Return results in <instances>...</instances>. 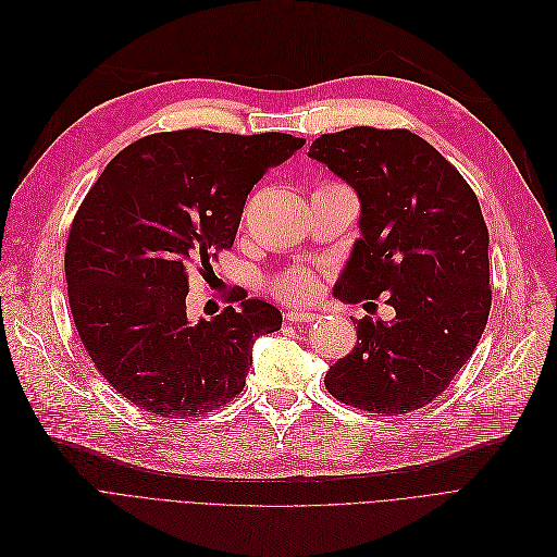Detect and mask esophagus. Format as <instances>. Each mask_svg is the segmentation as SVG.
<instances>
[{
  "label": "esophagus",
  "mask_w": 557,
  "mask_h": 557,
  "mask_svg": "<svg viewBox=\"0 0 557 557\" xmlns=\"http://www.w3.org/2000/svg\"><path fill=\"white\" fill-rule=\"evenodd\" d=\"M285 320L289 324H306V322H314L317 314L308 312V310H287L285 312Z\"/></svg>",
  "instance_id": "34e87169"
}]
</instances>
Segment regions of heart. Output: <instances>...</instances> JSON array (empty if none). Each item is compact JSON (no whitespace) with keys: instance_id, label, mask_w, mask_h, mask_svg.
<instances>
[{"instance_id":"b5f03b06","label":"heart","mask_w":557,"mask_h":557,"mask_svg":"<svg viewBox=\"0 0 557 557\" xmlns=\"http://www.w3.org/2000/svg\"><path fill=\"white\" fill-rule=\"evenodd\" d=\"M317 283L314 276L306 270H295L287 272L285 276H281L276 281V293L285 299V301H306L314 295Z\"/></svg>"}]
</instances>
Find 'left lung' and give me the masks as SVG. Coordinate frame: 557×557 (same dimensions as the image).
Returning a JSON list of instances; mask_svg holds the SVG:
<instances>
[{"label": "left lung", "mask_w": 557, "mask_h": 557, "mask_svg": "<svg viewBox=\"0 0 557 557\" xmlns=\"http://www.w3.org/2000/svg\"><path fill=\"white\" fill-rule=\"evenodd\" d=\"M308 156L349 183L360 237L335 281L344 304L387 293L394 320L364 317L354 351L324 379L335 399L404 414L444 392L479 344L492 306L490 235L460 172L406 128L324 134Z\"/></svg>", "instance_id": "8db88e82"}]
</instances>
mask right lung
I'll return each instance as SVG.
<instances>
[{"label": "right lung", "mask_w": 557, "mask_h": 557, "mask_svg": "<svg viewBox=\"0 0 557 557\" xmlns=\"http://www.w3.org/2000/svg\"><path fill=\"white\" fill-rule=\"evenodd\" d=\"M304 145L185 128L136 140L101 172L70 228L67 299L88 356L126 401L172 421L243 392L253 342L281 329V310L243 293L190 322V274H208L253 183Z\"/></svg>", "instance_id": "1"}]
</instances>
